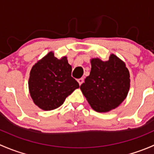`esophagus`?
<instances>
[{
  "label": "esophagus",
  "instance_id": "34e87169",
  "mask_svg": "<svg viewBox=\"0 0 154 154\" xmlns=\"http://www.w3.org/2000/svg\"><path fill=\"white\" fill-rule=\"evenodd\" d=\"M83 81H84V79H83V78H80V79H78V80H77V82L79 83L80 86L82 84V83H83Z\"/></svg>",
  "mask_w": 154,
  "mask_h": 154
}]
</instances>
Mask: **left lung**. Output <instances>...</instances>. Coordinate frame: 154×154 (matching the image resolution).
<instances>
[{
    "instance_id": "1",
    "label": "left lung",
    "mask_w": 154,
    "mask_h": 154,
    "mask_svg": "<svg viewBox=\"0 0 154 154\" xmlns=\"http://www.w3.org/2000/svg\"><path fill=\"white\" fill-rule=\"evenodd\" d=\"M89 76L80 89L93 109L106 112L119 106L130 88V74L125 64L112 54L103 62L92 59Z\"/></svg>"
}]
</instances>
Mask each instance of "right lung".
Returning <instances> with one entry per match:
<instances>
[{"label":"right lung","mask_w":154,"mask_h":154,"mask_svg":"<svg viewBox=\"0 0 154 154\" xmlns=\"http://www.w3.org/2000/svg\"><path fill=\"white\" fill-rule=\"evenodd\" d=\"M71 71L66 57L58 60L52 52L35 63L29 79V93L35 104L44 110L61 106L66 97L80 87L71 77Z\"/></svg>","instance_id":"right-lung-1"}]
</instances>
